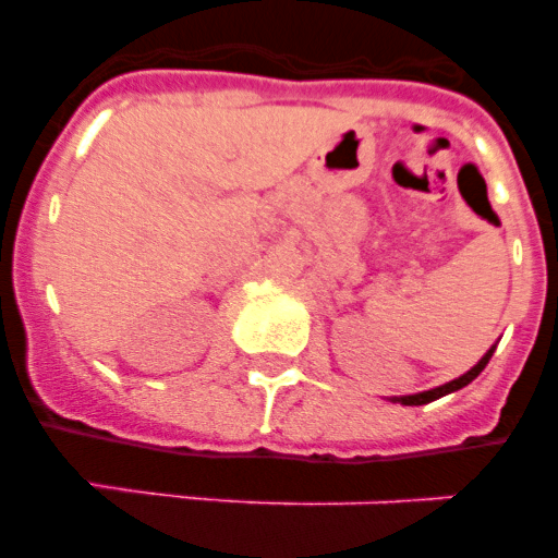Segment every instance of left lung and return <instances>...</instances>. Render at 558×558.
Here are the masks:
<instances>
[{"mask_svg":"<svg viewBox=\"0 0 558 558\" xmlns=\"http://www.w3.org/2000/svg\"><path fill=\"white\" fill-rule=\"evenodd\" d=\"M495 349H497V343L489 349V352L483 354L481 360H477V363L470 368V372L461 374V377H456V379H450V383H445V386H436V388H430V391L408 393V397H391V402H399V405H427V402H433V399L447 397V393H452V391H461L463 386H470L472 379H475L477 374H481L483 368H486V363H489V357H492V354H495Z\"/></svg>","mask_w":558,"mask_h":558,"instance_id":"left-lung-1","label":"left lung"}]
</instances>
